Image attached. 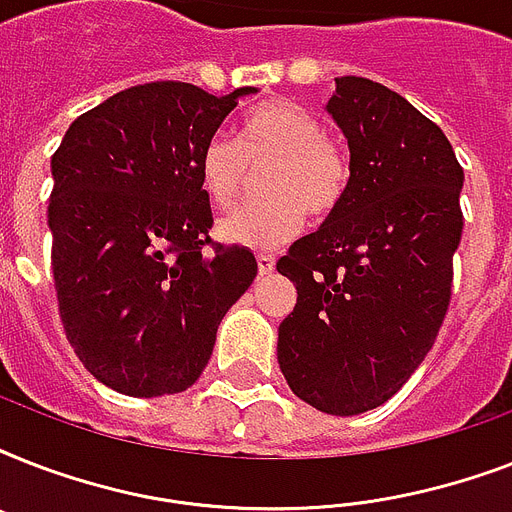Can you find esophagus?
Listing matches in <instances>:
<instances>
[{"label":"esophagus","instance_id":"1","mask_svg":"<svg viewBox=\"0 0 512 512\" xmlns=\"http://www.w3.org/2000/svg\"><path fill=\"white\" fill-rule=\"evenodd\" d=\"M257 271H260V276H271L276 271V257L268 255V252H260L257 255Z\"/></svg>","mask_w":512,"mask_h":512}]
</instances>
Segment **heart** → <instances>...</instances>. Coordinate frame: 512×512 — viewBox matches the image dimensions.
I'll return each instance as SVG.
<instances>
[{
	"label": "heart",
	"instance_id": "heart-1",
	"mask_svg": "<svg viewBox=\"0 0 512 512\" xmlns=\"http://www.w3.org/2000/svg\"><path fill=\"white\" fill-rule=\"evenodd\" d=\"M260 204L239 209L220 223L228 244L273 252L303 231L305 215L327 220L348 196L350 154L329 138L313 111L289 100H265L241 119L239 138L217 132L199 159V180L217 209H233L249 172L263 170Z\"/></svg>",
	"mask_w": 512,
	"mask_h": 512
}]
</instances>
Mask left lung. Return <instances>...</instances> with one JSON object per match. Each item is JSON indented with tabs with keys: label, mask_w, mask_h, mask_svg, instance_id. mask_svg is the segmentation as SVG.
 I'll use <instances>...</instances> for the list:
<instances>
[{
	"label": "left lung",
	"mask_w": 512,
	"mask_h": 512,
	"mask_svg": "<svg viewBox=\"0 0 512 512\" xmlns=\"http://www.w3.org/2000/svg\"><path fill=\"white\" fill-rule=\"evenodd\" d=\"M327 111L353 177L335 215L276 263L297 287L279 366L305 404L350 417L396 396L436 342L465 172L441 127L380 82L340 76Z\"/></svg>",
	"instance_id": "obj_1"
}]
</instances>
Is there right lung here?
<instances>
[{
    "mask_svg": "<svg viewBox=\"0 0 512 512\" xmlns=\"http://www.w3.org/2000/svg\"><path fill=\"white\" fill-rule=\"evenodd\" d=\"M249 92L138 84L74 119L52 154L60 321L84 369L124 396L191 388L220 321L255 281L249 249L209 239L199 180L207 140Z\"/></svg>",
    "mask_w": 512,
    "mask_h": 512,
    "instance_id": "right-lung-1",
    "label": "right lung"
}]
</instances>
